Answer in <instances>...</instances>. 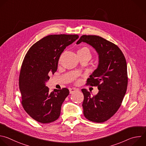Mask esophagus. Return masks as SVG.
<instances>
[{"label": "esophagus", "instance_id": "1", "mask_svg": "<svg viewBox=\"0 0 146 146\" xmlns=\"http://www.w3.org/2000/svg\"><path fill=\"white\" fill-rule=\"evenodd\" d=\"M79 89L78 88H70L69 89V92H70V93H72L76 91H78Z\"/></svg>", "mask_w": 146, "mask_h": 146}]
</instances>
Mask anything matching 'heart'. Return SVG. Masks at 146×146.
<instances>
[{
  "mask_svg": "<svg viewBox=\"0 0 146 146\" xmlns=\"http://www.w3.org/2000/svg\"><path fill=\"white\" fill-rule=\"evenodd\" d=\"M78 51H82V52H86L87 53H89L90 54V53H89V49L88 48H86V47H82V48H80V49L78 50Z\"/></svg>",
  "mask_w": 146,
  "mask_h": 146,
  "instance_id": "obj_1",
  "label": "heart"
}]
</instances>
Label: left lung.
Masks as SVG:
<instances>
[{"label":"left lung","mask_w":146,"mask_h":146,"mask_svg":"<svg viewBox=\"0 0 146 146\" xmlns=\"http://www.w3.org/2000/svg\"><path fill=\"white\" fill-rule=\"evenodd\" d=\"M85 42L99 55V64L89 76L87 84L98 86V94L91 96L85 89L82 107L89 120L103 123L111 118L120 108L127 91L128 78L125 58L117 46L97 35H82L76 44Z\"/></svg>","instance_id":"8db88e82"}]
</instances>
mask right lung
Masks as SVG:
<instances>
[{
  "label": "right lung",
  "instance_id": "obj_1",
  "mask_svg": "<svg viewBox=\"0 0 146 146\" xmlns=\"http://www.w3.org/2000/svg\"><path fill=\"white\" fill-rule=\"evenodd\" d=\"M78 35H50L34 43L26 53L19 76L22 104L35 120L49 123L58 119L61 106L69 94L67 88L48 92V74L57 70L60 57Z\"/></svg>",
  "mask_w": 146,
  "mask_h": 146
}]
</instances>
